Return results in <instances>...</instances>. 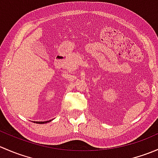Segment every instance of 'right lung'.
I'll list each match as a JSON object with an SVG mask.
<instances>
[{
    "mask_svg": "<svg viewBox=\"0 0 158 158\" xmlns=\"http://www.w3.org/2000/svg\"><path fill=\"white\" fill-rule=\"evenodd\" d=\"M52 120H49V121H46V122H34V123H36V124H46L47 123V122H51Z\"/></svg>",
    "mask_w": 158,
    "mask_h": 158,
    "instance_id": "obj_1",
    "label": "right lung"
}]
</instances>
